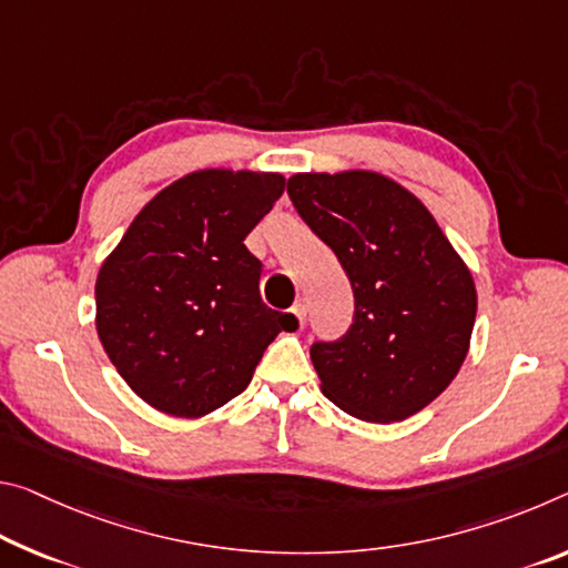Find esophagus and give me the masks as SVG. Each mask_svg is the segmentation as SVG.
Masks as SVG:
<instances>
[{
	"mask_svg": "<svg viewBox=\"0 0 568 568\" xmlns=\"http://www.w3.org/2000/svg\"><path fill=\"white\" fill-rule=\"evenodd\" d=\"M305 313H308V308H305V301H298L293 305V316H295V323H298V328L305 326Z\"/></svg>",
	"mask_w": 568,
	"mask_h": 568,
	"instance_id": "obj_1",
	"label": "esophagus"
}]
</instances>
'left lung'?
<instances>
[{
  "instance_id": "left-lung-1",
  "label": "left lung",
  "mask_w": 568,
  "mask_h": 568,
  "mask_svg": "<svg viewBox=\"0 0 568 568\" xmlns=\"http://www.w3.org/2000/svg\"><path fill=\"white\" fill-rule=\"evenodd\" d=\"M287 194L354 287L346 336L311 346L321 392L366 422L425 409L470 348L478 293L463 257L427 206L376 171L293 174Z\"/></svg>"
}]
</instances>
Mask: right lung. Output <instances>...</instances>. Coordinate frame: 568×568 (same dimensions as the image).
<instances>
[{
  "label": "right lung",
  "mask_w": 568,
  "mask_h": 568,
  "mask_svg": "<svg viewBox=\"0 0 568 568\" xmlns=\"http://www.w3.org/2000/svg\"><path fill=\"white\" fill-rule=\"evenodd\" d=\"M285 189L275 171H192L151 200L103 260L95 331L115 372L171 417L196 419L247 389L293 313L260 298L245 247Z\"/></svg>",
  "instance_id": "obj_1"
}]
</instances>
